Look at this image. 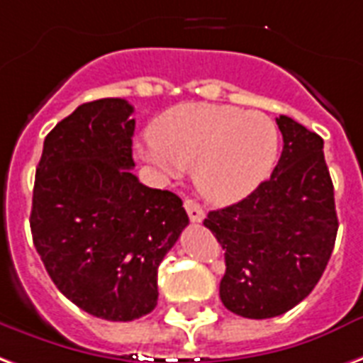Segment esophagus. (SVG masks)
Instances as JSON below:
<instances>
[{
    "label": "esophagus",
    "mask_w": 363,
    "mask_h": 363,
    "mask_svg": "<svg viewBox=\"0 0 363 363\" xmlns=\"http://www.w3.org/2000/svg\"><path fill=\"white\" fill-rule=\"evenodd\" d=\"M184 209H186V213H189L190 221L192 223H200L203 219L202 206L198 202H194V200L186 198V200H184Z\"/></svg>",
    "instance_id": "1"
}]
</instances>
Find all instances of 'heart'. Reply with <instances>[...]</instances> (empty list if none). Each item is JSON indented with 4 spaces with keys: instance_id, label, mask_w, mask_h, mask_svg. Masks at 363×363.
<instances>
[{
    "instance_id": "obj_1",
    "label": "heart",
    "mask_w": 363,
    "mask_h": 363,
    "mask_svg": "<svg viewBox=\"0 0 363 363\" xmlns=\"http://www.w3.org/2000/svg\"><path fill=\"white\" fill-rule=\"evenodd\" d=\"M279 128L267 115L235 106L181 104L150 127L138 157L174 179L194 167L196 189L216 203L242 200L273 171Z\"/></svg>"
}]
</instances>
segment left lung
I'll list each match as a JSON object with an SVG mask.
<instances>
[{"mask_svg":"<svg viewBox=\"0 0 363 363\" xmlns=\"http://www.w3.org/2000/svg\"><path fill=\"white\" fill-rule=\"evenodd\" d=\"M277 125L283 154L269 179L203 219L225 250L221 302L248 319L300 304L323 275L339 229L323 138L286 115Z\"/></svg>","mask_w":363,"mask_h":363,"instance_id":"8db88e82","label":"left lung"}]
</instances>
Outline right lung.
I'll return each mask as SVG.
<instances>
[{
    "label": "right lung",
    "mask_w": 363,
    "mask_h": 363,
    "mask_svg": "<svg viewBox=\"0 0 363 363\" xmlns=\"http://www.w3.org/2000/svg\"><path fill=\"white\" fill-rule=\"evenodd\" d=\"M134 107L82 104L44 140L30 230L48 275L72 304L133 321L157 304V267L189 225L182 200L133 174Z\"/></svg>",
    "instance_id": "1"
}]
</instances>
